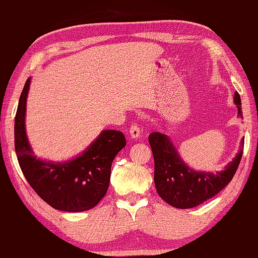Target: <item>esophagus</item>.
Segmentation results:
<instances>
[{
	"label": "esophagus",
	"instance_id": "esophagus-1",
	"mask_svg": "<svg viewBox=\"0 0 258 258\" xmlns=\"http://www.w3.org/2000/svg\"><path fill=\"white\" fill-rule=\"evenodd\" d=\"M129 133H130V137H132L133 139H137V138L140 137L141 129L137 125V124H133V125L129 128Z\"/></svg>",
	"mask_w": 258,
	"mask_h": 258
}]
</instances>
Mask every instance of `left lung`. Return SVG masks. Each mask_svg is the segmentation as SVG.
<instances>
[{
  "instance_id": "obj_1",
  "label": "left lung",
  "mask_w": 258,
  "mask_h": 258,
  "mask_svg": "<svg viewBox=\"0 0 258 258\" xmlns=\"http://www.w3.org/2000/svg\"><path fill=\"white\" fill-rule=\"evenodd\" d=\"M237 114L242 118L239 93L234 95ZM155 161V187L166 203L179 209L195 208L217 196L234 177L242 157V149L235 159L217 173L195 171L185 165L172 141L165 133L149 135Z\"/></svg>"
}]
</instances>
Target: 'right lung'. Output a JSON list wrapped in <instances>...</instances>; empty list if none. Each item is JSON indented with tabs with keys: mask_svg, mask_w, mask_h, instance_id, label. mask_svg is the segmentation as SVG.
<instances>
[{
	"mask_svg": "<svg viewBox=\"0 0 258 258\" xmlns=\"http://www.w3.org/2000/svg\"><path fill=\"white\" fill-rule=\"evenodd\" d=\"M29 86L30 79L19 97L15 119V149L22 172L37 195L54 209L71 213L92 209L106 196L112 162L125 148V137L118 130H103L80 156L70 161L55 163L37 159L26 133Z\"/></svg>",
	"mask_w": 258,
	"mask_h": 258,
	"instance_id": "1",
	"label": "right lung"
}]
</instances>
